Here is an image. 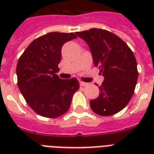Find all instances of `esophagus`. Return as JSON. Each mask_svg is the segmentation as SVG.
Instances as JSON below:
<instances>
[{
	"mask_svg": "<svg viewBox=\"0 0 154 154\" xmlns=\"http://www.w3.org/2000/svg\"><path fill=\"white\" fill-rule=\"evenodd\" d=\"M80 85L81 86H85V85H87V83H85V82H80Z\"/></svg>",
	"mask_w": 154,
	"mask_h": 154,
	"instance_id": "esophagus-1",
	"label": "esophagus"
}]
</instances>
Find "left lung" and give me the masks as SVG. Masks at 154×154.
Wrapping results in <instances>:
<instances>
[{"label":"left lung","mask_w":154,"mask_h":154,"mask_svg":"<svg viewBox=\"0 0 154 154\" xmlns=\"http://www.w3.org/2000/svg\"><path fill=\"white\" fill-rule=\"evenodd\" d=\"M76 34L89 45L94 65L104 77L99 96L90 101L91 109L101 116L120 112L134 95L138 77L134 53L119 37L107 30L94 28Z\"/></svg>","instance_id":"left-lung-1"}]
</instances>
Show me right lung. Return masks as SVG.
Returning <instances> with one entry per match:
<instances>
[{"label":"right lung","mask_w":154,"mask_h":154,"mask_svg":"<svg viewBox=\"0 0 154 154\" xmlns=\"http://www.w3.org/2000/svg\"><path fill=\"white\" fill-rule=\"evenodd\" d=\"M75 38L73 32H49L31 42L18 60V88L28 105L42 117L65 113L79 89L77 78L63 80L56 74L63 45Z\"/></svg>","instance_id":"right-lung-1"}]
</instances>
